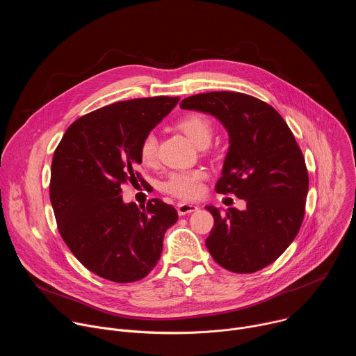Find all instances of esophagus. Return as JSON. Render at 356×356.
Wrapping results in <instances>:
<instances>
[{"instance_id":"1","label":"esophagus","mask_w":356,"mask_h":356,"mask_svg":"<svg viewBox=\"0 0 356 356\" xmlns=\"http://www.w3.org/2000/svg\"><path fill=\"white\" fill-rule=\"evenodd\" d=\"M197 210H198V207L195 204H191V202H179V204H177L179 216H186V214L194 213Z\"/></svg>"}]
</instances>
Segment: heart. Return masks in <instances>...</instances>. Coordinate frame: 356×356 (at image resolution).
Returning <instances> with one entry per match:
<instances>
[{
	"mask_svg": "<svg viewBox=\"0 0 356 356\" xmlns=\"http://www.w3.org/2000/svg\"><path fill=\"white\" fill-rule=\"evenodd\" d=\"M177 128L188 136L198 147H206L214 135L213 121L204 114H188L177 121ZM158 156V138L155 134H146L139 143V158L146 166H152L156 162ZM206 172L187 170L175 172L163 183V190L179 198H195L201 193V183L206 179Z\"/></svg>",
	"mask_w": 356,
	"mask_h": 356,
	"instance_id": "b5f03b06",
	"label": "heart"
}]
</instances>
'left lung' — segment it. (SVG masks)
Returning <instances> with one entry per match:
<instances>
[{
    "label": "left lung",
    "instance_id": "8db88e82",
    "mask_svg": "<svg viewBox=\"0 0 356 356\" xmlns=\"http://www.w3.org/2000/svg\"><path fill=\"white\" fill-rule=\"evenodd\" d=\"M180 108L216 117L229 147L216 191L234 193L246 209H206L214 227L206 239L213 259L235 273L273 264L296 238L304 217L309 173L301 150L280 114L242 92L211 91L184 98Z\"/></svg>",
    "mask_w": 356,
    "mask_h": 356
}]
</instances>
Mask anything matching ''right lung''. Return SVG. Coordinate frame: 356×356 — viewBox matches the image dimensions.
<instances>
[{
  "label": "right lung",
  "mask_w": 356,
  "mask_h": 356,
  "mask_svg": "<svg viewBox=\"0 0 356 356\" xmlns=\"http://www.w3.org/2000/svg\"><path fill=\"white\" fill-rule=\"evenodd\" d=\"M179 97L121 101L74 121L52 161L50 202L59 232L92 273L117 283L143 279L163 249L177 211L159 198L124 202L121 186L139 177V143Z\"/></svg>",
  "instance_id": "right-lung-1"
}]
</instances>
